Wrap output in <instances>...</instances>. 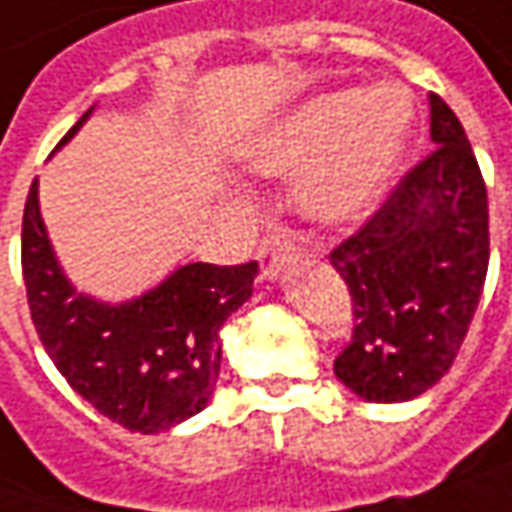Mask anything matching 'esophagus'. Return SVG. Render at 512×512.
<instances>
[{
    "label": "esophagus",
    "mask_w": 512,
    "mask_h": 512,
    "mask_svg": "<svg viewBox=\"0 0 512 512\" xmlns=\"http://www.w3.org/2000/svg\"><path fill=\"white\" fill-rule=\"evenodd\" d=\"M292 252H295V246H292L289 237L278 234V231L266 234V237L260 240V249H257V257H260V275H263V278H278L284 260L292 255Z\"/></svg>",
    "instance_id": "1"
}]
</instances>
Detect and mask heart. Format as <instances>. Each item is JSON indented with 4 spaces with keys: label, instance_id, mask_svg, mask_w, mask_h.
Returning a JSON list of instances; mask_svg holds the SVG:
<instances>
[{
    "label": "heart",
    "instance_id": "heart-1",
    "mask_svg": "<svg viewBox=\"0 0 512 512\" xmlns=\"http://www.w3.org/2000/svg\"><path fill=\"white\" fill-rule=\"evenodd\" d=\"M411 124V101L397 86L324 95L257 141L252 165L292 173L321 162L304 202L324 220L359 214L379 191Z\"/></svg>",
    "mask_w": 512,
    "mask_h": 512
}]
</instances>
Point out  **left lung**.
Returning <instances> with one entry per match:
<instances>
[{"label":"left lung","instance_id":"left-lung-1","mask_svg":"<svg viewBox=\"0 0 512 512\" xmlns=\"http://www.w3.org/2000/svg\"><path fill=\"white\" fill-rule=\"evenodd\" d=\"M429 106L435 150L330 252L356 321L333 371L368 403H406L440 382L487 281V185L458 115L435 92Z\"/></svg>","mask_w":512,"mask_h":512}]
</instances>
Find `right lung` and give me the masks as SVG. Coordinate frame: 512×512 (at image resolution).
<instances>
[{
  "label": "right lung",
  "instance_id": "right-lung-1",
  "mask_svg": "<svg viewBox=\"0 0 512 512\" xmlns=\"http://www.w3.org/2000/svg\"><path fill=\"white\" fill-rule=\"evenodd\" d=\"M89 112L57 147L75 136ZM255 275V260L188 263L136 301H95L63 275L40 217L37 179L31 182L22 214L31 321L66 382L130 432H165L205 408L220 376V327L249 301Z\"/></svg>",
  "mask_w": 512,
  "mask_h": 512
}]
</instances>
